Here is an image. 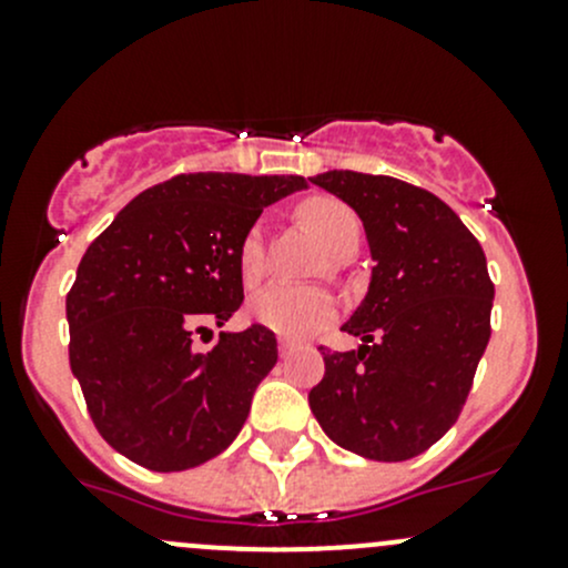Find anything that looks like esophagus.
Masks as SVG:
<instances>
[{
	"instance_id": "obj_1",
	"label": "esophagus",
	"mask_w": 568,
	"mask_h": 568,
	"mask_svg": "<svg viewBox=\"0 0 568 568\" xmlns=\"http://www.w3.org/2000/svg\"><path fill=\"white\" fill-rule=\"evenodd\" d=\"M277 352H280V357H283V359H288L291 354H294V343H288V341H280V343H277Z\"/></svg>"
}]
</instances>
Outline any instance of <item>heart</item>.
Segmentation results:
<instances>
[{
	"label": "heart",
	"instance_id": "obj_1",
	"mask_svg": "<svg viewBox=\"0 0 568 568\" xmlns=\"http://www.w3.org/2000/svg\"><path fill=\"white\" fill-rule=\"evenodd\" d=\"M300 216L318 236L324 250L335 261H346L359 247V216L335 197H311L300 205ZM239 272L247 288L261 283L266 272L261 225L250 227L239 247ZM250 318L272 329L274 335L302 341L324 329L335 318V300L324 288H294V285H268L250 302Z\"/></svg>",
	"mask_w": 568,
	"mask_h": 568
}]
</instances>
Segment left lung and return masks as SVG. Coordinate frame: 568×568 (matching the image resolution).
Segmentation results:
<instances>
[{
    "mask_svg": "<svg viewBox=\"0 0 568 568\" xmlns=\"http://www.w3.org/2000/svg\"><path fill=\"white\" fill-rule=\"evenodd\" d=\"M352 205L374 272L343 332L352 352L324 354L307 400L326 437L374 462H406L456 420L491 335L495 285L478 239L437 194L390 175L329 170L311 178Z\"/></svg>",
    "mask_w": 568,
    "mask_h": 568,
    "instance_id": "obj_1",
    "label": "left lung"
}]
</instances>
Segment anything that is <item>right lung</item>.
<instances>
[{"mask_svg":"<svg viewBox=\"0 0 568 568\" xmlns=\"http://www.w3.org/2000/svg\"><path fill=\"white\" fill-rule=\"evenodd\" d=\"M300 189L302 175H175L136 194L84 252L65 300L68 354L95 428L125 459L181 473L242 432L277 337L252 324L194 352L192 332L239 311L242 239Z\"/></svg>","mask_w":568,"mask_h":568,"instance_id":"1","label":"right lung"}]
</instances>
